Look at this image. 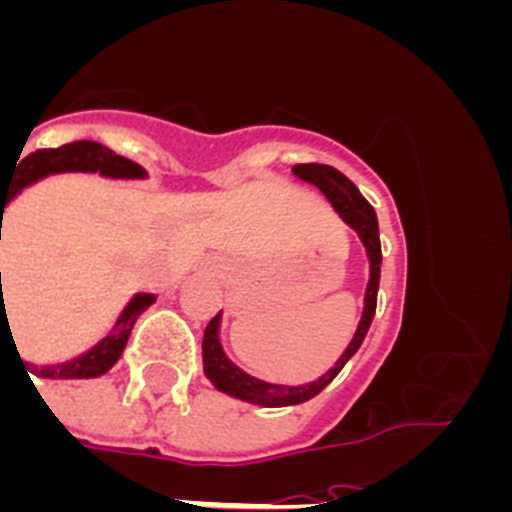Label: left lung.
I'll list each match as a JSON object with an SVG mask.
<instances>
[{"label":"left lung","mask_w":512,"mask_h":512,"mask_svg":"<svg viewBox=\"0 0 512 512\" xmlns=\"http://www.w3.org/2000/svg\"><path fill=\"white\" fill-rule=\"evenodd\" d=\"M292 174L300 176L302 182H310L328 197L333 210L341 215L346 225L356 230L366 248V259H369V284H366L364 295V310H361V320L356 325V333L336 366H330L328 372L320 379L310 384H271L264 379H256L246 374L241 366H235L225 354L223 343H220V323H223V312H217L210 325L205 328V338H202V364H205V377L215 384V390L225 392V395L235 397V400L251 402V405H261V408H287V405H300V402L312 400L315 395L328 387L333 379L338 377L346 361L356 354L366 338V330L372 325L374 312H377V292H379V266H382V246H379V223L377 212L369 202L361 197L356 184L343 176L341 171L333 166L323 164H297L292 166Z\"/></svg>","instance_id":"8db88e82"}]
</instances>
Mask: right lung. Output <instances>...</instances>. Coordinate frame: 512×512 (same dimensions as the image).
I'll use <instances>...</instances> for the list:
<instances>
[{
  "label": "right lung",
  "instance_id": "1",
  "mask_svg": "<svg viewBox=\"0 0 512 512\" xmlns=\"http://www.w3.org/2000/svg\"><path fill=\"white\" fill-rule=\"evenodd\" d=\"M20 164H15V171L7 179V184L2 182L0 176V241H2V220H4V207L15 200L17 194L22 192L30 184L40 182L45 176L53 174H71V171H84V174H102L107 179H146V169L138 164H133L130 158L117 156L115 151H110L102 143H94V140H76V143H66L61 148H45V151L27 153L25 158H17ZM2 282V271H0ZM156 302V295H148V292H138L128 305L122 307L120 318L115 320L112 330L99 343H94L89 351L79 354L76 359L63 361V364H22L27 366L25 372H33L43 379H94L102 377L117 364V359L125 351V343L130 338V330H133L135 320L140 318V312L148 310V307ZM7 320V310H0V328ZM22 361V359H20ZM30 377V374H27Z\"/></svg>",
  "mask_w": 512,
  "mask_h": 512
}]
</instances>
